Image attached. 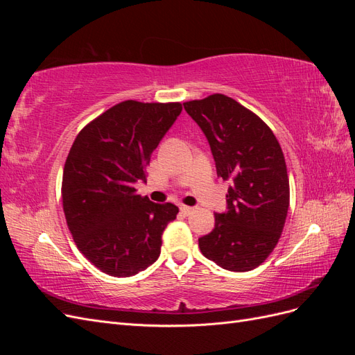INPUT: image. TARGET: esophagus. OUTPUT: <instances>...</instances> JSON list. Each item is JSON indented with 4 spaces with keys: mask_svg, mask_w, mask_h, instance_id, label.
I'll return each mask as SVG.
<instances>
[{
    "mask_svg": "<svg viewBox=\"0 0 355 355\" xmlns=\"http://www.w3.org/2000/svg\"><path fill=\"white\" fill-rule=\"evenodd\" d=\"M192 210H194V209L189 207V206H180V211L184 213V214H187V216H188V214L192 213Z\"/></svg>",
    "mask_w": 355,
    "mask_h": 355,
    "instance_id": "esophagus-1",
    "label": "esophagus"
}]
</instances>
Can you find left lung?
<instances>
[{
    "label": "left lung",
    "mask_w": 355,
    "mask_h": 355,
    "mask_svg": "<svg viewBox=\"0 0 355 355\" xmlns=\"http://www.w3.org/2000/svg\"><path fill=\"white\" fill-rule=\"evenodd\" d=\"M202 130L216 173L231 185L227 210L198 239L201 253L223 270L244 272L274 250L288 210V178L277 137L259 116L225 94L185 102Z\"/></svg>",
    "instance_id": "1"
}]
</instances>
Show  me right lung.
<instances>
[{
	"label": "right lung",
	"mask_w": 355,
	"mask_h": 355,
	"mask_svg": "<svg viewBox=\"0 0 355 355\" xmlns=\"http://www.w3.org/2000/svg\"><path fill=\"white\" fill-rule=\"evenodd\" d=\"M180 112V103L125 101L75 137L63 168V211L78 250L105 274L132 277L158 259L179 209L141 197L135 184L146 182L151 154Z\"/></svg>",
	"instance_id": "obj_1"
}]
</instances>
